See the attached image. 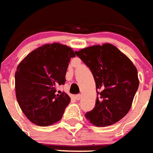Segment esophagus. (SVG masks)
Listing matches in <instances>:
<instances>
[{
  "label": "esophagus",
  "instance_id": "esophagus-1",
  "mask_svg": "<svg viewBox=\"0 0 153 153\" xmlns=\"http://www.w3.org/2000/svg\"><path fill=\"white\" fill-rule=\"evenodd\" d=\"M81 98H82V95H81V94H79V95H76V96H75V99H76L77 100H81Z\"/></svg>",
  "mask_w": 153,
  "mask_h": 153
}]
</instances>
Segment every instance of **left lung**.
I'll return each instance as SVG.
<instances>
[{"label": "left lung", "mask_w": 153, "mask_h": 153, "mask_svg": "<svg viewBox=\"0 0 153 153\" xmlns=\"http://www.w3.org/2000/svg\"><path fill=\"white\" fill-rule=\"evenodd\" d=\"M75 53L90 68L99 95L95 108L85 114L86 118L97 126L117 123L129 112L139 88L135 65L108 43L89 46Z\"/></svg>", "instance_id": "left-lung-1"}]
</instances>
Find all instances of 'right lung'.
Wrapping results in <instances>:
<instances>
[{"mask_svg":"<svg viewBox=\"0 0 153 153\" xmlns=\"http://www.w3.org/2000/svg\"><path fill=\"white\" fill-rule=\"evenodd\" d=\"M73 49L60 43L46 44L34 49L22 60L15 72V91L20 108L28 120L47 126L61 120L71 98L56 94L64 84Z\"/></svg>","mask_w":153,"mask_h":153,"instance_id":"add662e5","label":"right lung"}]
</instances>
